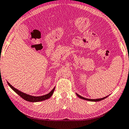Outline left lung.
I'll list each match as a JSON object with an SVG mask.
<instances>
[{"instance_id": "left-lung-1", "label": "left lung", "mask_w": 129, "mask_h": 129, "mask_svg": "<svg viewBox=\"0 0 129 129\" xmlns=\"http://www.w3.org/2000/svg\"><path fill=\"white\" fill-rule=\"evenodd\" d=\"M76 94H77V96H78L79 98H80V99H83V100H85L90 101V102H99V101H101V100H104V99L107 98V97L108 96H106V97H104V98H101V99H87V98H84V97L81 96H80V95H79L78 94H77V93H76Z\"/></svg>"}]
</instances>
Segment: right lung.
I'll return each mask as SVG.
<instances>
[{
  "label": "right lung",
  "instance_id": "right-lung-1",
  "mask_svg": "<svg viewBox=\"0 0 129 129\" xmlns=\"http://www.w3.org/2000/svg\"><path fill=\"white\" fill-rule=\"evenodd\" d=\"M7 84L14 91L15 93H17L19 96H21L22 98L24 99V100H25L26 101H27V102H41V101L47 100V99H49V98H51V97L52 96V95L53 93V92H54L55 88H55H53V89L48 94L43 95V96H31V95L26 94L25 93L21 92L20 90L17 89L16 88H15L14 87L12 86L9 82H7Z\"/></svg>",
  "mask_w": 129,
  "mask_h": 129
}]
</instances>
